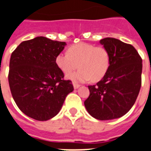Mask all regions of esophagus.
<instances>
[{
  "label": "esophagus",
  "mask_w": 151,
  "mask_h": 151,
  "mask_svg": "<svg viewBox=\"0 0 151 151\" xmlns=\"http://www.w3.org/2000/svg\"><path fill=\"white\" fill-rule=\"evenodd\" d=\"M79 86H80V85L77 84L76 82H73V87H74L75 89H77Z\"/></svg>",
  "instance_id": "1"
}]
</instances>
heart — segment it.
<instances>
[{"instance_id":"obj_1","label":"heart","mask_w":151,"mask_h":151,"mask_svg":"<svg viewBox=\"0 0 151 151\" xmlns=\"http://www.w3.org/2000/svg\"><path fill=\"white\" fill-rule=\"evenodd\" d=\"M58 68L64 74H69L79 65L76 73L67 75V78L75 82H99L105 76L110 65V54L104 46L80 42L72 45L68 53L58 54L56 57Z\"/></svg>"}]
</instances>
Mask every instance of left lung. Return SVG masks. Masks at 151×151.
Masks as SVG:
<instances>
[{
	"label": "left lung",
	"mask_w": 151,
	"mask_h": 151,
	"mask_svg": "<svg viewBox=\"0 0 151 151\" xmlns=\"http://www.w3.org/2000/svg\"><path fill=\"white\" fill-rule=\"evenodd\" d=\"M100 43L109 50V70L95 86H88L90 95L85 107L90 115L101 121L122 117L129 111L141 86L142 59L132 45L118 39L107 38Z\"/></svg>",
	"instance_id": "1"
}]
</instances>
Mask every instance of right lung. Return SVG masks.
<instances>
[{"mask_svg": "<svg viewBox=\"0 0 151 151\" xmlns=\"http://www.w3.org/2000/svg\"><path fill=\"white\" fill-rule=\"evenodd\" d=\"M65 42L37 37L24 41L12 52L8 82L13 99L22 112L37 121L53 118L67 95L74 90L56 63Z\"/></svg>", "mask_w": 151, "mask_h": 151, "instance_id": "1", "label": "right lung"}]
</instances>
